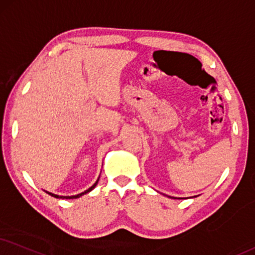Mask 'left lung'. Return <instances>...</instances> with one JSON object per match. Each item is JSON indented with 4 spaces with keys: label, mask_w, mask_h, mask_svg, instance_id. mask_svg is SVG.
I'll return each instance as SVG.
<instances>
[{
    "label": "left lung",
    "mask_w": 255,
    "mask_h": 255,
    "mask_svg": "<svg viewBox=\"0 0 255 255\" xmlns=\"http://www.w3.org/2000/svg\"><path fill=\"white\" fill-rule=\"evenodd\" d=\"M168 197H171V196H168ZM171 199H175V197H171Z\"/></svg>",
    "instance_id": "1"
}]
</instances>
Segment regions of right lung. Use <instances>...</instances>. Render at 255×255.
<instances>
[{
    "instance_id": "1",
    "label": "right lung",
    "mask_w": 255,
    "mask_h": 255,
    "mask_svg": "<svg viewBox=\"0 0 255 255\" xmlns=\"http://www.w3.org/2000/svg\"><path fill=\"white\" fill-rule=\"evenodd\" d=\"M98 181H99V178H98V180H97L96 181V183H94L93 185H92V187H91V188H89V189H87V190H85L84 191V193H80V194H78V195H72V196H59V195H55V194H53V193H49V191H46V193L47 194H48V195H51V196H53V197H55V199H66V200H68V199H78V197H80V196H83V195H85V194H87V193H90V191L91 190H92V189H94V187H96V185H97V183H98Z\"/></svg>"
}]
</instances>
